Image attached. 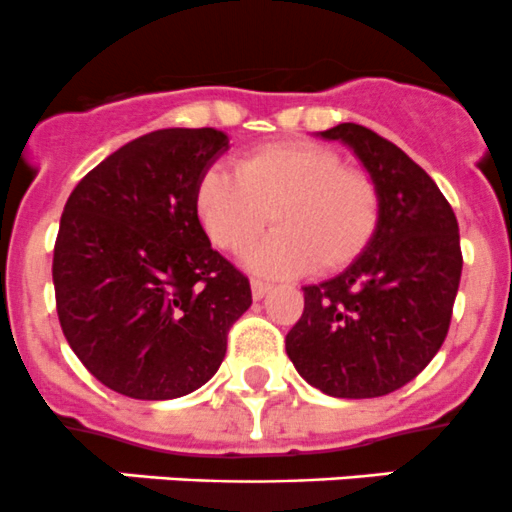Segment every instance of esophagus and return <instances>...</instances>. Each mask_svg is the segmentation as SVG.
<instances>
[{"label": "esophagus", "mask_w": 512, "mask_h": 512, "mask_svg": "<svg viewBox=\"0 0 512 512\" xmlns=\"http://www.w3.org/2000/svg\"><path fill=\"white\" fill-rule=\"evenodd\" d=\"M250 287H252V297L255 299H262L272 289L270 282H262V280H252Z\"/></svg>", "instance_id": "obj_1"}]
</instances>
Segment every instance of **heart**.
Wrapping results in <instances>:
<instances>
[{"label": "heart", "instance_id": "1", "mask_svg": "<svg viewBox=\"0 0 512 512\" xmlns=\"http://www.w3.org/2000/svg\"><path fill=\"white\" fill-rule=\"evenodd\" d=\"M195 208L210 240L240 255L267 223L277 230L250 255L270 275L309 267L334 272L366 250L381 218L374 178L349 168L317 143H270L237 160V173L210 165L195 188Z\"/></svg>", "mask_w": 512, "mask_h": 512}]
</instances>
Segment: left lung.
I'll use <instances>...</instances> for the list:
<instances>
[{"instance_id": "8db88e82", "label": "left lung", "mask_w": 512, "mask_h": 512, "mask_svg": "<svg viewBox=\"0 0 512 512\" xmlns=\"http://www.w3.org/2000/svg\"><path fill=\"white\" fill-rule=\"evenodd\" d=\"M356 153L381 195L366 250L332 280L304 287L285 347L307 384L374 399L416 379L441 349L461 282L458 220L431 175L359 123L319 133Z\"/></svg>"}]
</instances>
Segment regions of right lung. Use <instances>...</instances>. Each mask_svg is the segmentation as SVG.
<instances>
[{"mask_svg": "<svg viewBox=\"0 0 512 512\" xmlns=\"http://www.w3.org/2000/svg\"><path fill=\"white\" fill-rule=\"evenodd\" d=\"M227 151L215 128H163L79 180L61 213L54 292L61 329L108 389L178 399L220 369L250 280L213 250L195 188Z\"/></svg>", "mask_w": 512, "mask_h": 512, "instance_id": "right-lung-1", "label": "right lung"}]
</instances>
